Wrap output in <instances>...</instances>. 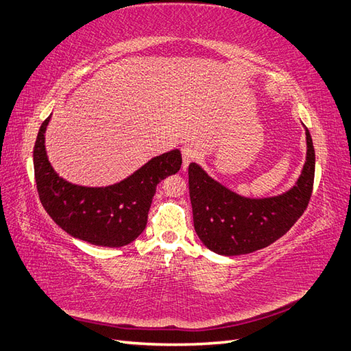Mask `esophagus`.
I'll return each mask as SVG.
<instances>
[{"label": "esophagus", "instance_id": "34e87169", "mask_svg": "<svg viewBox=\"0 0 351 351\" xmlns=\"http://www.w3.org/2000/svg\"><path fill=\"white\" fill-rule=\"evenodd\" d=\"M182 154H183V167L186 168L192 160H195L198 156V149L193 144H184L182 147Z\"/></svg>", "mask_w": 351, "mask_h": 351}]
</instances>
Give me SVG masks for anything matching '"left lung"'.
I'll use <instances>...</instances> for the list:
<instances>
[{"label":"left lung","instance_id":"1","mask_svg":"<svg viewBox=\"0 0 351 351\" xmlns=\"http://www.w3.org/2000/svg\"><path fill=\"white\" fill-rule=\"evenodd\" d=\"M306 162L293 188L278 197L245 198L208 177L197 163L189 165L193 227L199 240L219 255L249 254L274 243L305 212L315 173V152L309 130Z\"/></svg>","mask_w":351,"mask_h":351}]
</instances>
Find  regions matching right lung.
Instances as JSON below:
<instances>
[{
	"label": "right lung",
	"instance_id": "1",
	"mask_svg": "<svg viewBox=\"0 0 351 351\" xmlns=\"http://www.w3.org/2000/svg\"><path fill=\"white\" fill-rule=\"evenodd\" d=\"M40 126L34 144V177L42 206L67 234L96 246L120 247L134 241L147 225L156 186L182 167L180 150L156 156L134 174L106 188L66 182L48 160Z\"/></svg>",
	"mask_w": 351,
	"mask_h": 351
}]
</instances>
